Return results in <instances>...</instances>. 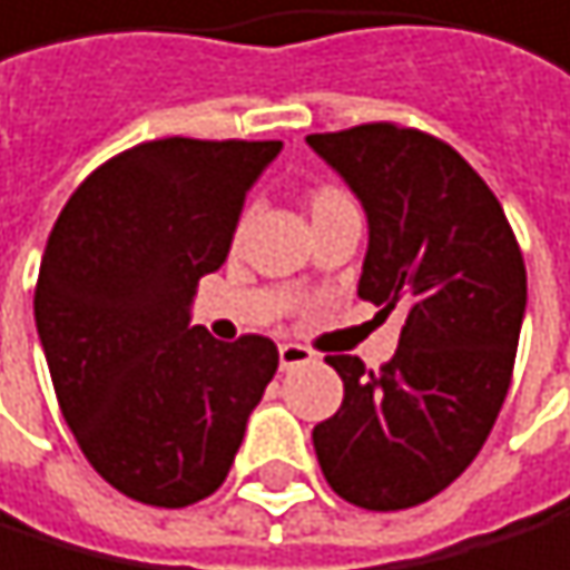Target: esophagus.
<instances>
[{
  "mask_svg": "<svg viewBox=\"0 0 570 570\" xmlns=\"http://www.w3.org/2000/svg\"><path fill=\"white\" fill-rule=\"evenodd\" d=\"M306 362H313V352H309V347H303V344H282V347H278V365H282V372L299 368V365H306Z\"/></svg>",
  "mask_w": 570,
  "mask_h": 570,
  "instance_id": "34e87169",
  "label": "esophagus"
}]
</instances>
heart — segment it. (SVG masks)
<instances>
[{"instance_id": "heart-1", "label": "heart", "mask_w": 570, "mask_h": 570, "mask_svg": "<svg viewBox=\"0 0 570 570\" xmlns=\"http://www.w3.org/2000/svg\"><path fill=\"white\" fill-rule=\"evenodd\" d=\"M344 205H352V198H347L344 190L331 187V184H323L309 194V215H320V212H334V208H344Z\"/></svg>"}]
</instances>
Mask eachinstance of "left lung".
<instances>
[{
	"label": "left lung",
	"mask_w": 570,
	"mask_h": 570,
	"mask_svg": "<svg viewBox=\"0 0 570 570\" xmlns=\"http://www.w3.org/2000/svg\"><path fill=\"white\" fill-rule=\"evenodd\" d=\"M368 223L358 295L404 313L396 355L344 380L334 417L313 429L327 484L358 509L435 498L473 463L505 404L525 316V264L491 187L445 141L396 125L309 135Z\"/></svg>",
	"instance_id": "left-lung-1"
}]
</instances>
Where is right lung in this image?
Masks as SVG:
<instances>
[{"label": "right lung", "instance_id": "obj_1", "mask_svg": "<svg viewBox=\"0 0 570 570\" xmlns=\"http://www.w3.org/2000/svg\"><path fill=\"white\" fill-rule=\"evenodd\" d=\"M282 141L159 138L104 163L61 208L33 320L58 407L110 488L156 509L208 498L236 460L278 347L190 323Z\"/></svg>", "mask_w": 570, "mask_h": 570}]
</instances>
